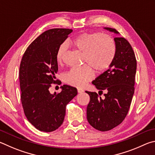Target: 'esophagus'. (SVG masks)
Listing matches in <instances>:
<instances>
[{"mask_svg":"<svg viewBox=\"0 0 155 155\" xmlns=\"http://www.w3.org/2000/svg\"><path fill=\"white\" fill-rule=\"evenodd\" d=\"M84 92V90L82 88H78V93H82Z\"/></svg>","mask_w":155,"mask_h":155,"instance_id":"34e87169","label":"esophagus"}]
</instances>
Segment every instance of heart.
<instances>
[{
	"label": "heart",
	"mask_w": 155,
	"mask_h": 155,
	"mask_svg": "<svg viewBox=\"0 0 155 155\" xmlns=\"http://www.w3.org/2000/svg\"><path fill=\"white\" fill-rule=\"evenodd\" d=\"M69 44L83 53L86 62L99 72L109 69L116 54L113 40L106 35L99 32L82 33L70 40ZM67 50L66 43H61L56 51L58 63L63 61ZM94 73L90 67L72 68L64 75V80L68 84L75 87H83L94 78Z\"/></svg>",
	"instance_id": "heart-1"
}]
</instances>
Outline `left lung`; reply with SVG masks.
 <instances>
[{
  "instance_id": "obj_1",
  "label": "left lung",
  "mask_w": 155,
  "mask_h": 155,
  "mask_svg": "<svg viewBox=\"0 0 155 155\" xmlns=\"http://www.w3.org/2000/svg\"><path fill=\"white\" fill-rule=\"evenodd\" d=\"M104 29L118 35L114 28ZM116 54L110 69L95 80L93 84L104 94L101 99L97 93L86 91L90 96L86 114L89 124L99 131H107L120 124L129 112L134 94L137 61L128 41L123 37L114 39Z\"/></svg>"
}]
</instances>
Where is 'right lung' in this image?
<instances>
[{"instance_id": "1", "label": "right lung", "mask_w": 155, "mask_h": 155, "mask_svg": "<svg viewBox=\"0 0 155 155\" xmlns=\"http://www.w3.org/2000/svg\"><path fill=\"white\" fill-rule=\"evenodd\" d=\"M71 29L53 28L35 39L26 49L20 67L21 101L28 120L41 131L51 132L63 123L66 105L78 94L69 85L61 86L60 93L51 94L49 88L56 82V51Z\"/></svg>"}]
</instances>
